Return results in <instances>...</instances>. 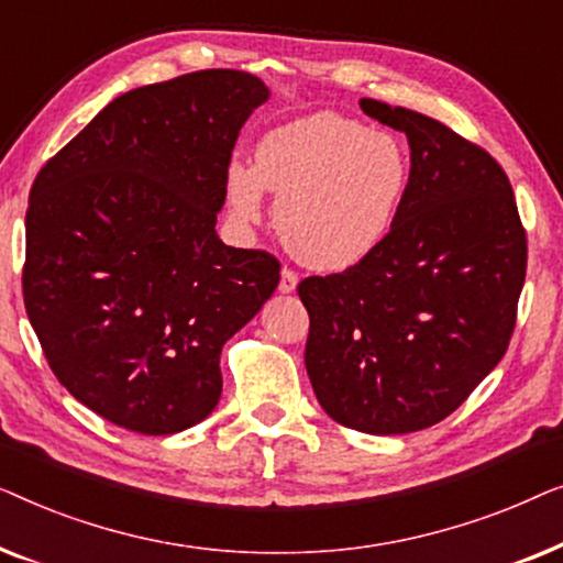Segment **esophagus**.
<instances>
[{
	"mask_svg": "<svg viewBox=\"0 0 563 563\" xmlns=\"http://www.w3.org/2000/svg\"><path fill=\"white\" fill-rule=\"evenodd\" d=\"M297 282H299L297 272H291V268H282L279 291H284V295H289V291H295V289H297Z\"/></svg>",
	"mask_w": 563,
	"mask_h": 563,
	"instance_id": "obj_1",
	"label": "esophagus"
}]
</instances>
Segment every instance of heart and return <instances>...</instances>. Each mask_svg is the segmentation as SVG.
Returning <instances> with one entry per match:
<instances>
[{"label":"heart","mask_w":563,"mask_h":563,"mask_svg":"<svg viewBox=\"0 0 563 563\" xmlns=\"http://www.w3.org/2000/svg\"><path fill=\"white\" fill-rule=\"evenodd\" d=\"M407 184L405 151L387 133L335 112L291 120L261 137L253 168L230 164L228 202L245 222L279 195L276 228L302 264L338 272L366 258L395 220Z\"/></svg>","instance_id":"heart-1"}]
</instances>
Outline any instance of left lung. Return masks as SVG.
<instances>
[{
  "label": "left lung",
  "mask_w": 563,
  "mask_h": 563,
  "mask_svg": "<svg viewBox=\"0 0 563 563\" xmlns=\"http://www.w3.org/2000/svg\"><path fill=\"white\" fill-rule=\"evenodd\" d=\"M361 110L407 135L410 179L366 258L299 282L305 366L335 422L399 435L449 418L505 356L528 238L482 145L405 107L361 99Z\"/></svg>",
  "instance_id": "obj_1"
}]
</instances>
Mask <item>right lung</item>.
<instances>
[{
  "mask_svg": "<svg viewBox=\"0 0 563 563\" xmlns=\"http://www.w3.org/2000/svg\"><path fill=\"white\" fill-rule=\"evenodd\" d=\"M258 76L207 68L112 99L35 176L22 297L56 379L114 426L172 435L222 391L220 351L279 258L214 233Z\"/></svg>",
  "mask_w": 563,
  "mask_h": 563,
  "instance_id": "1",
  "label": "right lung"
}]
</instances>
